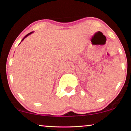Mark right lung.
Masks as SVG:
<instances>
[{
	"label": "right lung",
	"mask_w": 131,
	"mask_h": 131,
	"mask_svg": "<svg viewBox=\"0 0 131 131\" xmlns=\"http://www.w3.org/2000/svg\"><path fill=\"white\" fill-rule=\"evenodd\" d=\"M32 33H33V32H30V33H29V34H27V35H26V36H25V37H24V38H23V40H22V41H23V40H24V39H25V37H27L28 36H29V35H30L31 34H32Z\"/></svg>",
	"instance_id": "1"
}]
</instances>
